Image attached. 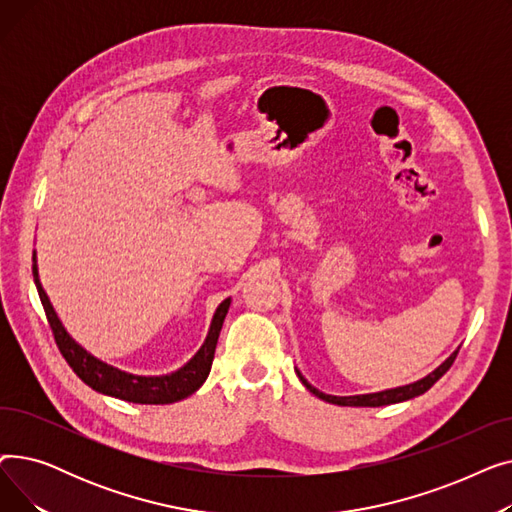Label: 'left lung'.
<instances>
[{"instance_id": "1", "label": "left lung", "mask_w": 512, "mask_h": 512, "mask_svg": "<svg viewBox=\"0 0 512 512\" xmlns=\"http://www.w3.org/2000/svg\"><path fill=\"white\" fill-rule=\"evenodd\" d=\"M456 355H459V351H454L436 371H432L427 375V378L415 382V384H409V386H402V388H394V390H386V392H378V394H359V396H330V394H324L319 392L317 388H313L303 375L299 373L301 382L305 384V388L309 392H313L317 398L326 400V402H332V405H340V407H384V405H394V402H402V400H409V398H415L423 392H427L429 388H432L442 375L452 367Z\"/></svg>"}]
</instances>
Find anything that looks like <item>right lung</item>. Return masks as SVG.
I'll list each match as a JSON object with an SVG mask.
<instances>
[{
	"mask_svg": "<svg viewBox=\"0 0 512 512\" xmlns=\"http://www.w3.org/2000/svg\"><path fill=\"white\" fill-rule=\"evenodd\" d=\"M33 276H35L39 297H41L47 321H49V328L53 332V338H56L60 353L68 361L72 371L89 388H93L101 394H107V396L126 400V402H139V405H170V402L191 396L207 380L211 363H213V355H215V344H218L224 317L230 307V299H226L218 307V311H215L207 340L201 346V351L191 361H188L182 369H178L172 375H161V378H143V375H130L112 365H105L103 361L91 357L85 348H80L66 334L56 311H53V307L49 305L47 294L43 292L39 278H37V267H33Z\"/></svg>",
	"mask_w": 512,
	"mask_h": 512,
	"instance_id": "add662e5",
	"label": "right lung"
}]
</instances>
